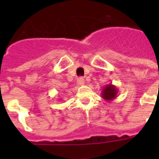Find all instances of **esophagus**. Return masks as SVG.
I'll use <instances>...</instances> for the list:
<instances>
[{
	"label": "esophagus",
	"instance_id": "34e87169",
	"mask_svg": "<svg viewBox=\"0 0 159 159\" xmlns=\"http://www.w3.org/2000/svg\"><path fill=\"white\" fill-rule=\"evenodd\" d=\"M77 84L78 86H83L85 84V81L84 79L82 78V77H79V78H77Z\"/></svg>",
	"mask_w": 159,
	"mask_h": 159
}]
</instances>
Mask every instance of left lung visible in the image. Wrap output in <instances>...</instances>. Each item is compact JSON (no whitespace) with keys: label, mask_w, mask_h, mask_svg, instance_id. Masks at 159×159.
<instances>
[{"label":"left lung","mask_w":159,"mask_h":159,"mask_svg":"<svg viewBox=\"0 0 159 159\" xmlns=\"http://www.w3.org/2000/svg\"><path fill=\"white\" fill-rule=\"evenodd\" d=\"M119 90L115 85L109 83L103 87L102 91V97L106 102H112L118 94Z\"/></svg>","instance_id":"8db88e82"}]
</instances>
